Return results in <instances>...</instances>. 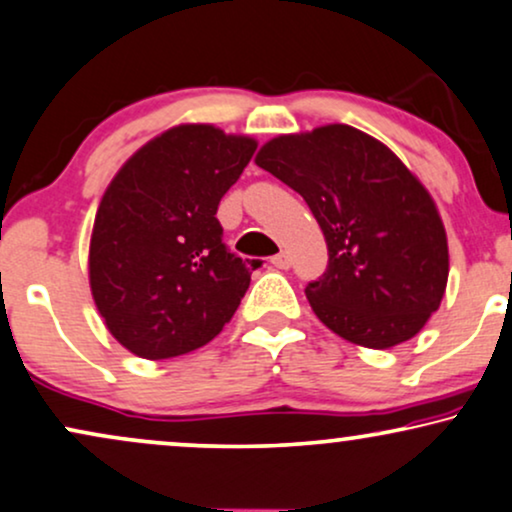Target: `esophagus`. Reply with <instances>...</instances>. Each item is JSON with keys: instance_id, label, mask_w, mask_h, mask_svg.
Listing matches in <instances>:
<instances>
[{"instance_id": "1", "label": "esophagus", "mask_w": 512, "mask_h": 512, "mask_svg": "<svg viewBox=\"0 0 512 512\" xmlns=\"http://www.w3.org/2000/svg\"><path fill=\"white\" fill-rule=\"evenodd\" d=\"M271 264H274L276 269H290V264H293V260H290L288 252H278V255L271 257Z\"/></svg>"}]
</instances>
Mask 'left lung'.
<instances>
[{
  "instance_id": "1",
  "label": "left lung",
  "mask_w": 512,
  "mask_h": 512,
  "mask_svg": "<svg viewBox=\"0 0 512 512\" xmlns=\"http://www.w3.org/2000/svg\"><path fill=\"white\" fill-rule=\"evenodd\" d=\"M255 163L300 193L326 238L328 267L304 290L314 314L361 347L411 340L449 278L444 224L423 184L349 125L271 139Z\"/></svg>"
}]
</instances>
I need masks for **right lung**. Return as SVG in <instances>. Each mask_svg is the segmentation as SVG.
<instances>
[{"mask_svg": "<svg viewBox=\"0 0 512 512\" xmlns=\"http://www.w3.org/2000/svg\"><path fill=\"white\" fill-rule=\"evenodd\" d=\"M255 148L212 125L172 127L103 193L89 283L108 331L137 357L208 345L241 304L252 271L222 241L217 208Z\"/></svg>", "mask_w": 512, "mask_h": 512, "instance_id": "add662e5", "label": "right lung"}]
</instances>
